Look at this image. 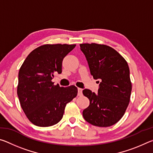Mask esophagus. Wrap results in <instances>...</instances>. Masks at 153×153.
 Instances as JSON below:
<instances>
[{"label": "esophagus", "instance_id": "34e87169", "mask_svg": "<svg viewBox=\"0 0 153 153\" xmlns=\"http://www.w3.org/2000/svg\"><path fill=\"white\" fill-rule=\"evenodd\" d=\"M77 95L82 96V89L77 88Z\"/></svg>", "mask_w": 153, "mask_h": 153}]
</instances>
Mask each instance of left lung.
<instances>
[{
    "label": "left lung",
    "mask_w": 153,
    "mask_h": 153,
    "mask_svg": "<svg viewBox=\"0 0 153 153\" xmlns=\"http://www.w3.org/2000/svg\"><path fill=\"white\" fill-rule=\"evenodd\" d=\"M79 46L90 74L94 79L101 80L97 94L88 89L83 90L90 100L88 107L83 111V117L93 126H113L123 117L130 99L131 83L128 63L108 46L92 43Z\"/></svg>",
    "instance_id": "1"
}]
</instances>
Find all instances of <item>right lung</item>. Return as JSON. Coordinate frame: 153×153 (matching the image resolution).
Returning a JSON list of instances; mask_svg holds the SVG:
<instances>
[{
	"mask_svg": "<svg viewBox=\"0 0 153 153\" xmlns=\"http://www.w3.org/2000/svg\"><path fill=\"white\" fill-rule=\"evenodd\" d=\"M76 45H45L28 55L18 75L17 95L21 107L31 122L39 127L57 123L67 103L77 94L75 86L60 87L51 82L62 72L65 56Z\"/></svg>",
	"mask_w": 153,
	"mask_h": 153,
	"instance_id": "obj_1",
	"label": "right lung"
}]
</instances>
